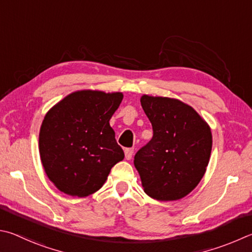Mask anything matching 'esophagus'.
Listing matches in <instances>:
<instances>
[{
    "label": "esophagus",
    "mask_w": 252,
    "mask_h": 252,
    "mask_svg": "<svg viewBox=\"0 0 252 252\" xmlns=\"http://www.w3.org/2000/svg\"><path fill=\"white\" fill-rule=\"evenodd\" d=\"M134 153V149H126L125 150V154H126V159H131L132 155Z\"/></svg>",
    "instance_id": "esophagus-1"
}]
</instances>
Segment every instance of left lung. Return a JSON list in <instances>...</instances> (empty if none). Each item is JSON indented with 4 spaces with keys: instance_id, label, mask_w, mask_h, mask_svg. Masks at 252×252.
Here are the masks:
<instances>
[{
    "instance_id": "obj_1",
    "label": "left lung",
    "mask_w": 252,
    "mask_h": 252,
    "mask_svg": "<svg viewBox=\"0 0 252 252\" xmlns=\"http://www.w3.org/2000/svg\"><path fill=\"white\" fill-rule=\"evenodd\" d=\"M140 101L153 127V138L134 157L143 190L161 202L181 199L198 185L207 168L210 126L178 99L143 94Z\"/></svg>"
}]
</instances>
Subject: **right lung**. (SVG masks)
<instances>
[{
  "instance_id": "add662e5",
  "label": "right lung",
  "mask_w": 252,
  "mask_h": 252,
  "mask_svg": "<svg viewBox=\"0 0 252 252\" xmlns=\"http://www.w3.org/2000/svg\"><path fill=\"white\" fill-rule=\"evenodd\" d=\"M122 99V93L78 90L46 113L39 130L40 161L63 193L75 197L94 194L125 158L109 123Z\"/></svg>"
}]
</instances>
